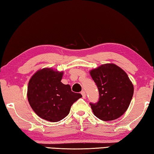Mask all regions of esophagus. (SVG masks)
I'll return each instance as SVG.
<instances>
[{"instance_id": "obj_1", "label": "esophagus", "mask_w": 154, "mask_h": 154, "mask_svg": "<svg viewBox=\"0 0 154 154\" xmlns=\"http://www.w3.org/2000/svg\"><path fill=\"white\" fill-rule=\"evenodd\" d=\"M81 94L82 95V97L85 98V97H86V93H85V91H81Z\"/></svg>"}]
</instances>
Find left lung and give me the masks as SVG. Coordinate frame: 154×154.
I'll return each mask as SVG.
<instances>
[{"label": "left lung", "mask_w": 154, "mask_h": 154, "mask_svg": "<svg viewBox=\"0 0 154 154\" xmlns=\"http://www.w3.org/2000/svg\"><path fill=\"white\" fill-rule=\"evenodd\" d=\"M99 91V101L90 103L95 117L103 121L120 117L129 107L134 86L123 70L113 63L102 65L90 71Z\"/></svg>", "instance_id": "8db88e82"}]
</instances>
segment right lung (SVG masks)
I'll return each instance as SVG.
<instances>
[{"label": "right lung", "instance_id": "add662e5", "mask_svg": "<svg viewBox=\"0 0 154 154\" xmlns=\"http://www.w3.org/2000/svg\"><path fill=\"white\" fill-rule=\"evenodd\" d=\"M63 72L44 68L29 82L27 97L34 112L45 120L57 122L69 114L72 105L82 95L72 91L69 85L60 82Z\"/></svg>", "mask_w": 154, "mask_h": 154}]
</instances>
